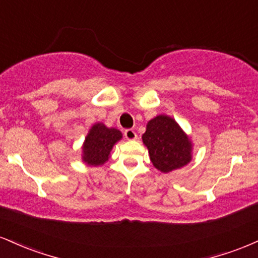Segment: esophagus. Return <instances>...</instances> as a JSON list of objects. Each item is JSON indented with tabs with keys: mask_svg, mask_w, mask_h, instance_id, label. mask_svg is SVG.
<instances>
[{
	"mask_svg": "<svg viewBox=\"0 0 258 258\" xmlns=\"http://www.w3.org/2000/svg\"><path fill=\"white\" fill-rule=\"evenodd\" d=\"M125 138L128 139V141H135V139H137V133H136L135 130H132V128L126 130Z\"/></svg>",
	"mask_w": 258,
	"mask_h": 258,
	"instance_id": "34e87169",
	"label": "esophagus"
}]
</instances>
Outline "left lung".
Returning <instances> with one entry per match:
<instances>
[{
	"instance_id": "obj_1",
	"label": "left lung",
	"mask_w": 258,
	"mask_h": 258,
	"mask_svg": "<svg viewBox=\"0 0 258 258\" xmlns=\"http://www.w3.org/2000/svg\"><path fill=\"white\" fill-rule=\"evenodd\" d=\"M154 167L164 173L185 166L191 160V142L172 117L158 115L142 136Z\"/></svg>"
}]
</instances>
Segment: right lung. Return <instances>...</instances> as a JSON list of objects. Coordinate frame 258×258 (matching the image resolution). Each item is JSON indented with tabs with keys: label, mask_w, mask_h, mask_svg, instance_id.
Masks as SVG:
<instances>
[{
	"label": "right lung",
	"mask_w": 258,
	"mask_h": 258,
	"mask_svg": "<svg viewBox=\"0 0 258 258\" xmlns=\"http://www.w3.org/2000/svg\"><path fill=\"white\" fill-rule=\"evenodd\" d=\"M122 138L116 128H108L104 123L97 122L91 127L82 147V161L90 166H99L108 161L115 143Z\"/></svg>",
	"instance_id": "obj_1"
}]
</instances>
